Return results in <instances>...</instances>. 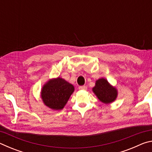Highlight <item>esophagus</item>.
<instances>
[{
  "instance_id": "obj_1",
  "label": "esophagus",
  "mask_w": 152,
  "mask_h": 152,
  "mask_svg": "<svg viewBox=\"0 0 152 152\" xmlns=\"http://www.w3.org/2000/svg\"><path fill=\"white\" fill-rule=\"evenodd\" d=\"M79 90H80V91H86V90L87 89V86H80L78 87Z\"/></svg>"
}]
</instances>
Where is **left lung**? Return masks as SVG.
Returning a JSON list of instances; mask_svg holds the SVG:
<instances>
[{"mask_svg":"<svg viewBox=\"0 0 152 152\" xmlns=\"http://www.w3.org/2000/svg\"><path fill=\"white\" fill-rule=\"evenodd\" d=\"M92 91L100 101L106 104L112 103L117 98L118 91L116 87L112 86L104 78L96 80Z\"/></svg>","mask_w":152,"mask_h":152,"instance_id":"1","label":"left lung"}]
</instances>
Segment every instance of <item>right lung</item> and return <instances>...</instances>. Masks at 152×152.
<instances>
[{
	"instance_id": "obj_1",
	"label": "right lung",
	"mask_w": 152,
	"mask_h": 152,
	"mask_svg": "<svg viewBox=\"0 0 152 152\" xmlns=\"http://www.w3.org/2000/svg\"><path fill=\"white\" fill-rule=\"evenodd\" d=\"M74 91L72 84L58 77L45 82L41 91V98L45 106L59 110L64 109Z\"/></svg>"
}]
</instances>
